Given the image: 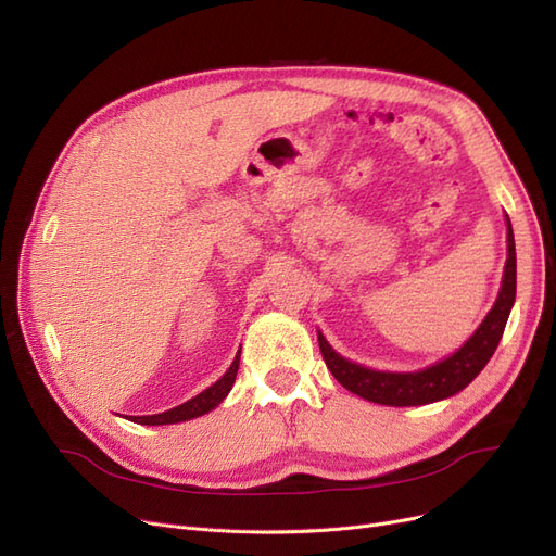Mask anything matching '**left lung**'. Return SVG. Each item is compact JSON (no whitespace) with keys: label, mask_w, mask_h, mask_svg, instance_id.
I'll return each mask as SVG.
<instances>
[{"label":"left lung","mask_w":556,"mask_h":556,"mask_svg":"<svg viewBox=\"0 0 556 556\" xmlns=\"http://www.w3.org/2000/svg\"><path fill=\"white\" fill-rule=\"evenodd\" d=\"M506 226L508 257L504 266L500 296L491 313L485 315L481 326L475 330V336L456 353L427 369L410 374L374 371L342 358L340 353L330 349V344L319 332V349L330 374L336 376L349 392L383 406H425L440 402V399H447L460 392L465 386H470L477 379V374L485 367V363L493 358V353L502 340L508 313L516 301V241L508 216Z\"/></svg>","instance_id":"obj_1"}]
</instances>
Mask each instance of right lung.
Returning a JSON list of instances; mask_svg holds the SVG:
<instances>
[{"mask_svg":"<svg viewBox=\"0 0 556 556\" xmlns=\"http://www.w3.org/2000/svg\"><path fill=\"white\" fill-rule=\"evenodd\" d=\"M239 355H241V351H237L230 369L224 376H220V379L214 386H210L207 390H203L198 396L189 399L187 404L177 406V408H170V410L160 413V415H139V417H129V419L137 421V425L160 427V425H177V421H187V419H193V417H201V415L210 413L212 408H216L228 396V392H230V388H232V383L237 379Z\"/></svg>","mask_w":556,"mask_h":556,"instance_id":"1","label":"right lung"}]
</instances>
